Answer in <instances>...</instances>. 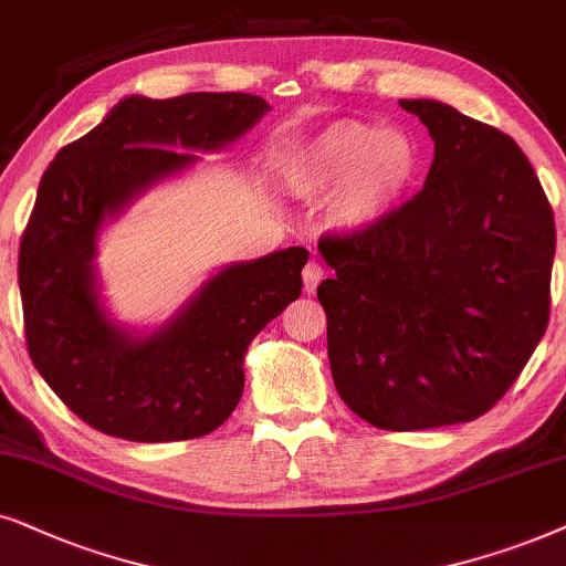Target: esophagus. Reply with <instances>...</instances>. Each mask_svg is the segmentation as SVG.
<instances>
[{
  "instance_id": "obj_1",
  "label": "esophagus",
  "mask_w": 566,
  "mask_h": 566,
  "mask_svg": "<svg viewBox=\"0 0 566 566\" xmlns=\"http://www.w3.org/2000/svg\"><path fill=\"white\" fill-rule=\"evenodd\" d=\"M321 279H323V269H321V263H315V261L307 263V266L303 269V290L307 292V295H313V292L318 290Z\"/></svg>"
}]
</instances>
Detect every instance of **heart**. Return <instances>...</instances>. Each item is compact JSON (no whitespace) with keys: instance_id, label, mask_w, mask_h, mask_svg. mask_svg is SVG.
<instances>
[{"instance_id":"obj_1","label":"heart","mask_w":566,"mask_h":566,"mask_svg":"<svg viewBox=\"0 0 566 566\" xmlns=\"http://www.w3.org/2000/svg\"><path fill=\"white\" fill-rule=\"evenodd\" d=\"M419 147L401 129L359 118L323 126L284 160V184L297 199L326 202L336 230L359 235L388 220L419 176Z\"/></svg>"}]
</instances>
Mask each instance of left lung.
Listing matches in <instances>:
<instances>
[{
  "mask_svg": "<svg viewBox=\"0 0 566 566\" xmlns=\"http://www.w3.org/2000/svg\"><path fill=\"white\" fill-rule=\"evenodd\" d=\"M434 142L424 188L378 228L323 238L334 386L380 429L486 413L548 326L554 214L507 134L440 101H398Z\"/></svg>",
  "mask_w": 566,
  "mask_h": 566,
  "instance_id": "left-lung-1",
  "label": "left lung"
}]
</instances>
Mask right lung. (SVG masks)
<instances>
[{"label": "right lung", "mask_w": 566, "mask_h": 566, "mask_svg": "<svg viewBox=\"0 0 566 566\" xmlns=\"http://www.w3.org/2000/svg\"><path fill=\"white\" fill-rule=\"evenodd\" d=\"M271 105L248 93L129 95L43 172L20 243L28 352L90 427L132 442L214 432L243 396L248 346L300 297L305 248L217 271L155 328L105 307L97 243L139 196L245 137Z\"/></svg>", "instance_id": "1"}]
</instances>
